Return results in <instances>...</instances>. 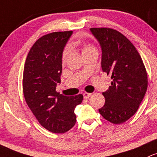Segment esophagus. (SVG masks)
I'll list each match as a JSON object with an SVG mask.
<instances>
[{"instance_id":"esophagus-1","label":"esophagus","mask_w":157,"mask_h":157,"mask_svg":"<svg viewBox=\"0 0 157 157\" xmlns=\"http://www.w3.org/2000/svg\"><path fill=\"white\" fill-rule=\"evenodd\" d=\"M83 96H84V98H85V99H88V98H89L91 96V94L86 93V92H85V93H83Z\"/></svg>"}]
</instances>
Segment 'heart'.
<instances>
[{"label":"heart","mask_w":157,"mask_h":157,"mask_svg":"<svg viewBox=\"0 0 157 157\" xmlns=\"http://www.w3.org/2000/svg\"><path fill=\"white\" fill-rule=\"evenodd\" d=\"M91 49H94V48H93V47H91L90 45L89 44H84L82 45V54H84V53L87 52V51H89ZM68 56H69V52H68V51H64L63 54V61H66L67 60V59L68 58Z\"/></svg>","instance_id":"b5f03b06"}]
</instances>
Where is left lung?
I'll list each match as a JSON object with an SVG mask.
<instances>
[{"label": "left lung", "instance_id": "1", "mask_svg": "<svg viewBox=\"0 0 157 157\" xmlns=\"http://www.w3.org/2000/svg\"><path fill=\"white\" fill-rule=\"evenodd\" d=\"M101 48V68L111 75V86L103 93L105 103L99 109L113 124L126 122L138 110L147 88V75L140 54L132 43L118 31L91 28Z\"/></svg>", "mask_w": 157, "mask_h": 157}]
</instances>
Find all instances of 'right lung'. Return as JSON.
<instances>
[{"label": "right lung", "mask_w": 157, "mask_h": 157, "mask_svg": "<svg viewBox=\"0 0 157 157\" xmlns=\"http://www.w3.org/2000/svg\"><path fill=\"white\" fill-rule=\"evenodd\" d=\"M72 32H56L40 38L25 63L22 87L25 100L42 126L53 133H64L76 122L75 108L83 95L67 97L56 91L60 84L64 48Z\"/></svg>", "instance_id": "1"}]
</instances>
